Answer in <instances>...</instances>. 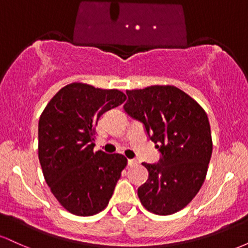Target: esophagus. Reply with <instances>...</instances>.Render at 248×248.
Masks as SVG:
<instances>
[{"label": "esophagus", "mask_w": 248, "mask_h": 248, "mask_svg": "<svg viewBox=\"0 0 248 248\" xmlns=\"http://www.w3.org/2000/svg\"><path fill=\"white\" fill-rule=\"evenodd\" d=\"M128 166L129 167H134V166H138V161L136 160H128Z\"/></svg>", "instance_id": "esophagus-1"}]
</instances>
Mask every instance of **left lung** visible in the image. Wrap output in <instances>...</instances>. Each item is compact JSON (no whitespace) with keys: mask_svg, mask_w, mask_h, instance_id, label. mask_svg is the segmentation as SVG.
<instances>
[{"mask_svg":"<svg viewBox=\"0 0 248 248\" xmlns=\"http://www.w3.org/2000/svg\"><path fill=\"white\" fill-rule=\"evenodd\" d=\"M124 112L143 124L161 154L146 163L149 176L138 189L148 211L168 216L186 207L205 179L212 155L209 119L204 109L175 86L127 91Z\"/></svg>","mask_w":248,"mask_h":248,"instance_id":"left-lung-1","label":"left lung"}]
</instances>
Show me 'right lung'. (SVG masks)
Returning <instances> with one entry per match:
<instances>
[{
	"mask_svg": "<svg viewBox=\"0 0 248 248\" xmlns=\"http://www.w3.org/2000/svg\"><path fill=\"white\" fill-rule=\"evenodd\" d=\"M126 99L119 90L73 82L57 92L39 118L43 175L57 201L73 215L102 211L127 166L121 154L93 152L100 116Z\"/></svg>",
	"mask_w": 248,
	"mask_h": 248,
	"instance_id": "right-lung-1",
	"label": "right lung"
}]
</instances>
